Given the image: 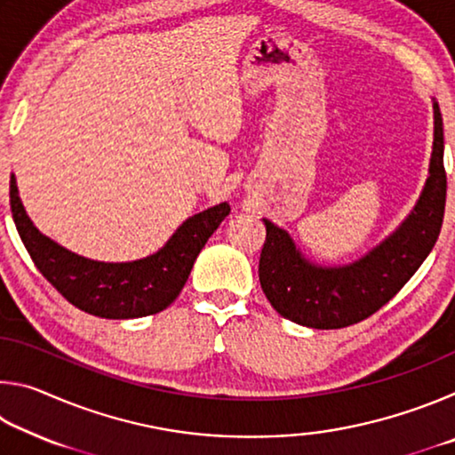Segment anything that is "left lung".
<instances>
[{
  "mask_svg": "<svg viewBox=\"0 0 455 455\" xmlns=\"http://www.w3.org/2000/svg\"><path fill=\"white\" fill-rule=\"evenodd\" d=\"M435 134L429 176L413 212L387 241L357 263L323 268L301 259L291 236L265 219L267 238L259 281L284 319L313 329H341L389 303L434 249L440 236L448 176L443 168V122L434 104Z\"/></svg>",
  "mask_w": 455,
  "mask_h": 455,
  "instance_id": "obj_1",
  "label": "left lung"
}]
</instances>
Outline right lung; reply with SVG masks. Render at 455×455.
<instances>
[{
	"label": "right lung",
	"instance_id": "obj_1",
	"mask_svg": "<svg viewBox=\"0 0 455 455\" xmlns=\"http://www.w3.org/2000/svg\"><path fill=\"white\" fill-rule=\"evenodd\" d=\"M10 204L15 228L37 271L74 307L106 319H134L166 309L179 297L204 243L230 212L222 203L195 214L152 257L134 263H98L66 251L32 225L13 174Z\"/></svg>",
	"mask_w": 455,
	"mask_h": 455
}]
</instances>
